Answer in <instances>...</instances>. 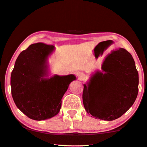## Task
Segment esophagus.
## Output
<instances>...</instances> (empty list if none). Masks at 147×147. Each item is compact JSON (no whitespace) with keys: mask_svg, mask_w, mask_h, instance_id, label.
<instances>
[{"mask_svg":"<svg viewBox=\"0 0 147 147\" xmlns=\"http://www.w3.org/2000/svg\"><path fill=\"white\" fill-rule=\"evenodd\" d=\"M77 76H78V78L79 79V80H82V79H84L85 75H84V74L82 73H78L77 74Z\"/></svg>","mask_w":147,"mask_h":147,"instance_id":"esophagus-1","label":"esophagus"}]
</instances>
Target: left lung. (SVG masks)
I'll return each mask as SVG.
<instances>
[{"mask_svg": "<svg viewBox=\"0 0 147 147\" xmlns=\"http://www.w3.org/2000/svg\"><path fill=\"white\" fill-rule=\"evenodd\" d=\"M97 71L84 84L83 104L87 113L111 121L124 115L137 97L139 74L134 58L124 48L113 50Z\"/></svg>", "mask_w": 147, "mask_h": 147, "instance_id": "1", "label": "left lung"}]
</instances>
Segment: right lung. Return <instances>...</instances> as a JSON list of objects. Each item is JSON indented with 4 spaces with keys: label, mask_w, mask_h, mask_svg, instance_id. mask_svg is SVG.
Masks as SVG:
<instances>
[{
    "label": "right lung",
    "mask_w": 147,
    "mask_h": 147,
    "mask_svg": "<svg viewBox=\"0 0 147 147\" xmlns=\"http://www.w3.org/2000/svg\"><path fill=\"white\" fill-rule=\"evenodd\" d=\"M54 46L38 42L22 51L11 74V92L13 101L23 114L35 120L57 115L61 99L75 76L47 75V59Z\"/></svg>",
    "instance_id": "add662e5"
}]
</instances>
